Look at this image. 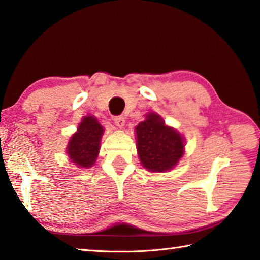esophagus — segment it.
Here are the masks:
<instances>
[{"instance_id":"esophagus-1","label":"esophagus","mask_w":260,"mask_h":260,"mask_svg":"<svg viewBox=\"0 0 260 260\" xmlns=\"http://www.w3.org/2000/svg\"><path fill=\"white\" fill-rule=\"evenodd\" d=\"M114 121H115L116 126H118V127H122L125 125V118L122 116H116L114 118Z\"/></svg>"}]
</instances>
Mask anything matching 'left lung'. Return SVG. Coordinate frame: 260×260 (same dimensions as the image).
I'll list each match as a JSON object with an SVG mask.
<instances>
[{
  "instance_id": "8db88e82",
  "label": "left lung",
  "mask_w": 260,
  "mask_h": 260,
  "mask_svg": "<svg viewBox=\"0 0 260 260\" xmlns=\"http://www.w3.org/2000/svg\"><path fill=\"white\" fill-rule=\"evenodd\" d=\"M135 131L140 160L148 171H169L182 158L183 138L176 131L165 125L160 116L149 114Z\"/></svg>"
}]
</instances>
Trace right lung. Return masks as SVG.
<instances>
[{
  "mask_svg": "<svg viewBox=\"0 0 260 260\" xmlns=\"http://www.w3.org/2000/svg\"><path fill=\"white\" fill-rule=\"evenodd\" d=\"M102 134L103 127L99 124L96 118L84 117L77 133L73 135L67 148V153L75 165L87 168L95 162Z\"/></svg>",
  "mask_w": 260,
  "mask_h": 260,
  "instance_id": "right-lung-1",
  "label": "right lung"
}]
</instances>
